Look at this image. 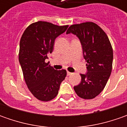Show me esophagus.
Masks as SVG:
<instances>
[{
	"label": "esophagus",
	"instance_id": "esophagus-1",
	"mask_svg": "<svg viewBox=\"0 0 127 127\" xmlns=\"http://www.w3.org/2000/svg\"><path fill=\"white\" fill-rule=\"evenodd\" d=\"M67 75L68 76H71V75H72V73L69 72V71H67Z\"/></svg>",
	"mask_w": 127,
	"mask_h": 127
}]
</instances>
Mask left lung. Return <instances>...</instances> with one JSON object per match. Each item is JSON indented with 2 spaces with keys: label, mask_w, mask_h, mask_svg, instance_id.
Instances as JSON below:
<instances>
[{
  "label": "left lung",
  "mask_w": 127,
  "mask_h": 127,
  "mask_svg": "<svg viewBox=\"0 0 127 127\" xmlns=\"http://www.w3.org/2000/svg\"><path fill=\"white\" fill-rule=\"evenodd\" d=\"M73 34L80 40L87 72L81 74V82L73 88L83 99H93L102 91L110 78L113 51L109 38L97 25L91 22L73 25L66 34Z\"/></svg>",
  "instance_id": "8db88e82"
}]
</instances>
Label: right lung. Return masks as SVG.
<instances>
[{"instance_id":"1","label":"right lung","mask_w":127,"mask_h":127,"mask_svg":"<svg viewBox=\"0 0 127 127\" xmlns=\"http://www.w3.org/2000/svg\"><path fill=\"white\" fill-rule=\"evenodd\" d=\"M68 27L39 21L27 27L20 39L19 62L29 90L38 100L54 99L66 78V70L56 71L45 60L53 51L56 37Z\"/></svg>"}]
</instances>
